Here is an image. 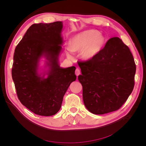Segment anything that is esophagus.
I'll use <instances>...</instances> for the list:
<instances>
[{"instance_id":"obj_1","label":"esophagus","mask_w":146,"mask_h":146,"mask_svg":"<svg viewBox=\"0 0 146 146\" xmlns=\"http://www.w3.org/2000/svg\"><path fill=\"white\" fill-rule=\"evenodd\" d=\"M75 73H76V75L77 76H78L80 74V73H81V72H80V70L78 68H77L76 69V72H75Z\"/></svg>"}]
</instances>
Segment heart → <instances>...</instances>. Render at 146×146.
I'll use <instances>...</instances> for the list:
<instances>
[{
  "instance_id": "b5f03b06",
  "label": "heart",
  "mask_w": 146,
  "mask_h": 146,
  "mask_svg": "<svg viewBox=\"0 0 146 146\" xmlns=\"http://www.w3.org/2000/svg\"><path fill=\"white\" fill-rule=\"evenodd\" d=\"M104 38L98 31L88 30L79 33L70 39L69 44L65 46L66 53L72 58L74 52L80 51L82 58L90 60L96 55L102 47Z\"/></svg>"
}]
</instances>
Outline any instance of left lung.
Listing matches in <instances>:
<instances>
[{
	"label": "left lung",
	"mask_w": 146,
	"mask_h": 146,
	"mask_svg": "<svg viewBox=\"0 0 146 146\" xmlns=\"http://www.w3.org/2000/svg\"><path fill=\"white\" fill-rule=\"evenodd\" d=\"M77 63L86 108L95 114L120 108L133 90L136 72L133 56L122 39L110 38L93 58Z\"/></svg>",
	"instance_id": "8db88e82"
}]
</instances>
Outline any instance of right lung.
I'll use <instances>...</instances> for the list:
<instances>
[{"label": "right lung", "instance_id": "1", "mask_svg": "<svg viewBox=\"0 0 146 146\" xmlns=\"http://www.w3.org/2000/svg\"><path fill=\"white\" fill-rule=\"evenodd\" d=\"M62 29L61 21L34 24L15 50L11 75L17 98L38 115L50 116L58 112L70 84L76 80V67L61 68L58 63ZM43 56L50 66L46 79L37 72L38 61Z\"/></svg>", "mask_w": 146, "mask_h": 146}]
</instances>
